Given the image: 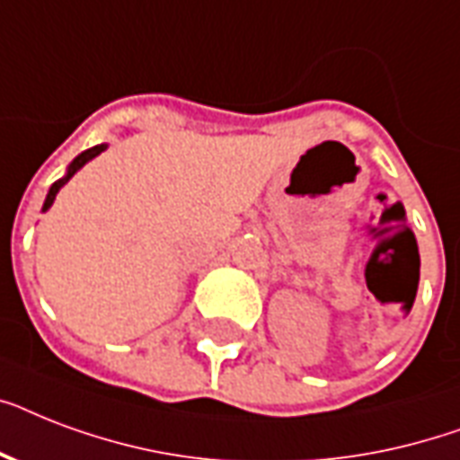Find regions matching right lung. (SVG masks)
Wrapping results in <instances>:
<instances>
[{
  "instance_id": "1",
  "label": "right lung",
  "mask_w": 460,
  "mask_h": 460,
  "mask_svg": "<svg viewBox=\"0 0 460 460\" xmlns=\"http://www.w3.org/2000/svg\"><path fill=\"white\" fill-rule=\"evenodd\" d=\"M104 150H107V146H104V143H102V146L90 147V150H85V153L78 155V157H75L74 162H71V164H68L66 176H61L59 181H54V183H52V188H49V193H47V198H45V205H42V212H47V209L52 208V202H54V198H57V193H59V188L64 186V183H68V179H71V176H74V173L78 172V169H81V166L88 164L90 159L97 157V155L104 153Z\"/></svg>"
}]
</instances>
